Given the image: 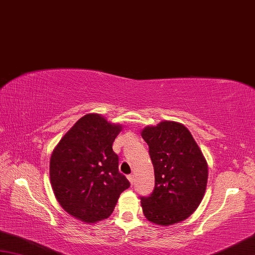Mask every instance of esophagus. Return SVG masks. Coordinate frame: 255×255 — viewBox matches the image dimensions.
Segmentation results:
<instances>
[{
  "label": "esophagus",
  "mask_w": 255,
  "mask_h": 255,
  "mask_svg": "<svg viewBox=\"0 0 255 255\" xmlns=\"http://www.w3.org/2000/svg\"><path fill=\"white\" fill-rule=\"evenodd\" d=\"M128 181H129V183H131V184L133 185V183H134V175L129 174V175L128 176Z\"/></svg>",
  "instance_id": "34e87169"
}]
</instances>
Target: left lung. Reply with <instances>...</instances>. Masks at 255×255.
<instances>
[{
    "mask_svg": "<svg viewBox=\"0 0 255 255\" xmlns=\"http://www.w3.org/2000/svg\"><path fill=\"white\" fill-rule=\"evenodd\" d=\"M141 135L147 143L154 167L155 185L142 196L145 218L163 227L189 218L202 201L208 183V163L183 124L163 121L146 127Z\"/></svg>",
    "mask_w": 255,
    "mask_h": 255,
    "instance_id": "8db88e82",
    "label": "left lung"
}]
</instances>
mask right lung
I'll list each match as a JSON object with an SVG mask.
<instances>
[{
  "label": "right lung",
  "mask_w": 255,
  "mask_h": 255,
  "mask_svg": "<svg viewBox=\"0 0 255 255\" xmlns=\"http://www.w3.org/2000/svg\"><path fill=\"white\" fill-rule=\"evenodd\" d=\"M120 124L86 114L61 138L50 161V179L60 205L86 223L109 218L129 182L119 172L112 145Z\"/></svg>",
  "instance_id": "add662e5"
}]
</instances>
